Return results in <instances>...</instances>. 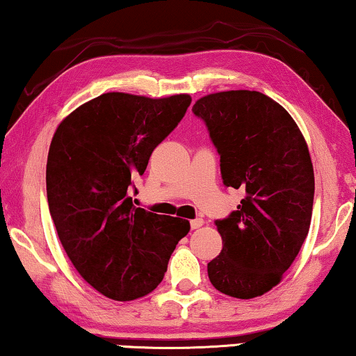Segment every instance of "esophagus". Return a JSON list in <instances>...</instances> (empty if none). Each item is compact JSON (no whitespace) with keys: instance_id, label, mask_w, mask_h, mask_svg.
Listing matches in <instances>:
<instances>
[{"instance_id":"esophagus-1","label":"esophagus","mask_w":356,"mask_h":356,"mask_svg":"<svg viewBox=\"0 0 356 356\" xmlns=\"http://www.w3.org/2000/svg\"><path fill=\"white\" fill-rule=\"evenodd\" d=\"M202 225H204V220H202V218L191 220V228H193V229H199Z\"/></svg>"}]
</instances>
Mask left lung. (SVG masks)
I'll use <instances>...</instances> for the list:
<instances>
[{"mask_svg": "<svg viewBox=\"0 0 356 356\" xmlns=\"http://www.w3.org/2000/svg\"><path fill=\"white\" fill-rule=\"evenodd\" d=\"M220 154L225 186L244 189L238 210L215 221L223 239L207 265L216 291L260 297L277 286L310 229L315 175L289 112L264 92L231 90L195 101Z\"/></svg>", "mask_w": 356, "mask_h": 356, "instance_id": "1", "label": "left lung"}]
</instances>
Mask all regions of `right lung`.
<instances>
[{
	"instance_id": "right-lung-1",
	"label": "right lung",
	"mask_w": 356,
	"mask_h": 356,
	"mask_svg": "<svg viewBox=\"0 0 356 356\" xmlns=\"http://www.w3.org/2000/svg\"><path fill=\"white\" fill-rule=\"evenodd\" d=\"M189 104V95L104 92L56 128L46 163L49 212L72 265L102 296L128 302L151 293L189 233L188 220L136 209L128 195Z\"/></svg>"
}]
</instances>
